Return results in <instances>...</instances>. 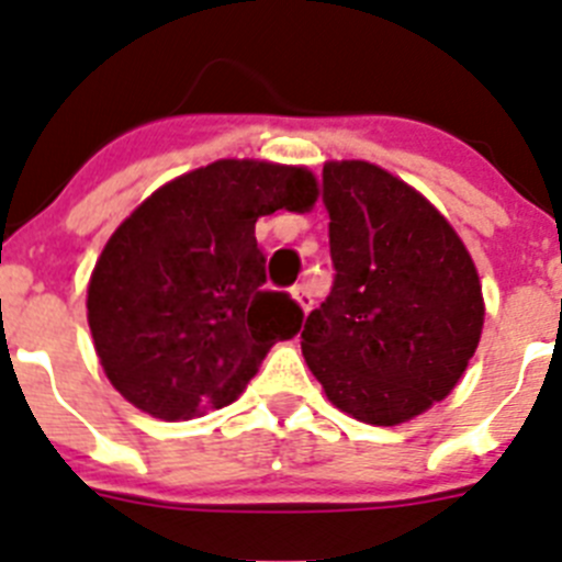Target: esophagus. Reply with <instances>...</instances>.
Wrapping results in <instances>:
<instances>
[{
    "mask_svg": "<svg viewBox=\"0 0 562 562\" xmlns=\"http://www.w3.org/2000/svg\"><path fill=\"white\" fill-rule=\"evenodd\" d=\"M291 296H294L302 311H311V305H314V296H311L308 285H294L291 288Z\"/></svg>",
    "mask_w": 562,
    "mask_h": 562,
    "instance_id": "34e87169",
    "label": "esophagus"
}]
</instances>
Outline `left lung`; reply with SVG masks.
Here are the masks:
<instances>
[{"instance_id":"8db88e82","label":"left lung","mask_w":562,"mask_h":562,"mask_svg":"<svg viewBox=\"0 0 562 562\" xmlns=\"http://www.w3.org/2000/svg\"><path fill=\"white\" fill-rule=\"evenodd\" d=\"M336 277L302 325V356L330 404L375 427L450 396L481 341L475 262L443 214L368 160L322 169Z\"/></svg>"}]
</instances>
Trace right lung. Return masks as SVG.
<instances>
[{"label":"right lung","instance_id":"1","mask_svg":"<svg viewBox=\"0 0 562 562\" xmlns=\"http://www.w3.org/2000/svg\"><path fill=\"white\" fill-rule=\"evenodd\" d=\"M305 166L214 160L169 180L106 240L87 288V322L106 379L138 409L187 422L240 396L302 308L266 291L254 223L308 212Z\"/></svg>","mask_w":562,"mask_h":562}]
</instances>
